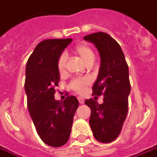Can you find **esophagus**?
I'll return each instance as SVG.
<instances>
[{
	"label": "esophagus",
	"instance_id": "esophagus-1",
	"mask_svg": "<svg viewBox=\"0 0 157 157\" xmlns=\"http://www.w3.org/2000/svg\"><path fill=\"white\" fill-rule=\"evenodd\" d=\"M77 99H78V101H79V103H80V104H83L84 103V99L82 97H80V96H79L78 98H77Z\"/></svg>",
	"mask_w": 157,
	"mask_h": 157
}]
</instances>
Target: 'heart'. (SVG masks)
Segmentation results:
<instances>
[{
    "label": "heart",
    "instance_id": "1",
    "mask_svg": "<svg viewBox=\"0 0 157 157\" xmlns=\"http://www.w3.org/2000/svg\"><path fill=\"white\" fill-rule=\"evenodd\" d=\"M73 52L81 58V61L86 65H87L90 63H93V61H94V54L93 52V50L87 44H77L73 48ZM66 64H67V57H66V55H61L59 58H58V61H57V70H58L61 75L65 73ZM89 84L90 81L86 79H84V80L76 79V80H74L71 83L70 86L74 91L81 94V93H83L86 90L87 86H89Z\"/></svg>",
    "mask_w": 157,
    "mask_h": 157
}]
</instances>
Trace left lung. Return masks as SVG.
Returning <instances> with one entry per match:
<instances>
[{
  "label": "left lung",
  "mask_w": 157,
  "mask_h": 157,
  "mask_svg": "<svg viewBox=\"0 0 157 157\" xmlns=\"http://www.w3.org/2000/svg\"><path fill=\"white\" fill-rule=\"evenodd\" d=\"M84 39L94 44L100 56V71L92 87V95H104L101 105L92 99L85 101L91 109L90 126L95 139L109 143L120 134L128 113L131 90L128 66L120 45L108 33H91Z\"/></svg>",
  "instance_id": "left-lung-1"
}]
</instances>
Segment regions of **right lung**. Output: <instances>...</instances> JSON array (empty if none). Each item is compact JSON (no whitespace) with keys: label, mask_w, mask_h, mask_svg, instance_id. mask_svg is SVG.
<instances>
[{"label":"right lung","mask_w":157,"mask_h":157,"mask_svg":"<svg viewBox=\"0 0 157 157\" xmlns=\"http://www.w3.org/2000/svg\"><path fill=\"white\" fill-rule=\"evenodd\" d=\"M71 41V39H65L40 42L26 64L25 90L29 112L39 137L53 147L67 142L79 106L74 95L63 101L54 99L55 86L60 80L57 61Z\"/></svg>","instance_id":"add662e5"}]
</instances>
